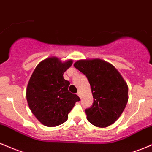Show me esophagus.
<instances>
[{"label":"esophagus","mask_w":152,"mask_h":152,"mask_svg":"<svg viewBox=\"0 0 152 152\" xmlns=\"http://www.w3.org/2000/svg\"><path fill=\"white\" fill-rule=\"evenodd\" d=\"M77 95L79 96V97H81V92H77Z\"/></svg>","instance_id":"34e87169"}]
</instances>
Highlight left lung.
<instances>
[{"label":"left lung","mask_w":152,"mask_h":152,"mask_svg":"<svg viewBox=\"0 0 152 152\" xmlns=\"http://www.w3.org/2000/svg\"><path fill=\"white\" fill-rule=\"evenodd\" d=\"M73 66L87 76L93 104L85 110L87 120L98 127L112 124L122 114L128 101V87L111 63L100 59L79 60Z\"/></svg>","instance_id":"8db88e82"}]
</instances>
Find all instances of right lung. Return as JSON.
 Here are the masks:
<instances>
[{"label":"right lung","mask_w":152,"mask_h":152,"mask_svg":"<svg viewBox=\"0 0 152 152\" xmlns=\"http://www.w3.org/2000/svg\"><path fill=\"white\" fill-rule=\"evenodd\" d=\"M73 60L61 62L57 57H48L35 68L26 91L30 109L40 122L56 127L68 119V114L80 98L68 91L70 82L63 73Z\"/></svg>","instance_id":"1"}]
</instances>
